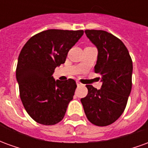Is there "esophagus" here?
Masks as SVG:
<instances>
[{
    "label": "esophagus",
    "instance_id": "34e87169",
    "mask_svg": "<svg viewBox=\"0 0 148 148\" xmlns=\"http://www.w3.org/2000/svg\"><path fill=\"white\" fill-rule=\"evenodd\" d=\"M77 82V86H82V84L81 83V82H79V81H77V82Z\"/></svg>",
    "mask_w": 148,
    "mask_h": 148
}]
</instances>
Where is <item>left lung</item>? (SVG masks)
Returning a JSON list of instances; mask_svg holds the SVG:
<instances>
[{"label": "left lung", "mask_w": 148, "mask_h": 148, "mask_svg": "<svg viewBox=\"0 0 148 148\" xmlns=\"http://www.w3.org/2000/svg\"><path fill=\"white\" fill-rule=\"evenodd\" d=\"M85 33L98 50L94 72L101 77L100 90L86 85L88 94L82 98L90 122L97 126L114 123L124 112L132 90V61L124 42L102 30H86Z\"/></svg>", "instance_id": "obj_1"}]
</instances>
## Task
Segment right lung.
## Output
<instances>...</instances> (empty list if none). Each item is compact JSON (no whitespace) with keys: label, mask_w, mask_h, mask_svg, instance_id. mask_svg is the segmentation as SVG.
<instances>
[{"label":"right lung","mask_w":148,"mask_h":148,"mask_svg":"<svg viewBox=\"0 0 148 148\" xmlns=\"http://www.w3.org/2000/svg\"><path fill=\"white\" fill-rule=\"evenodd\" d=\"M83 33V30L43 31L31 37L21 50L16 71L20 97L37 123L54 125L64 117L77 84L71 78L55 81L52 74Z\"/></svg>","instance_id":"right-lung-1"}]
</instances>
